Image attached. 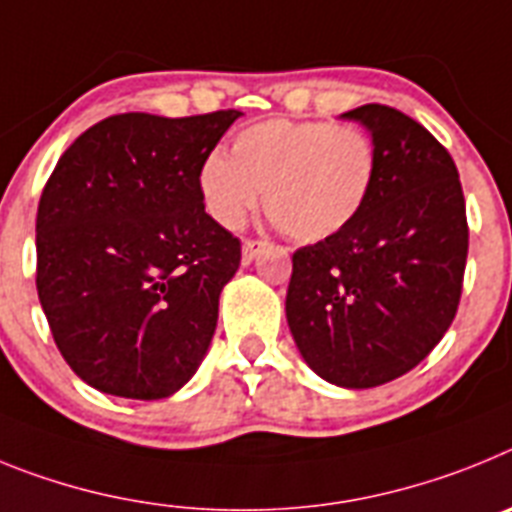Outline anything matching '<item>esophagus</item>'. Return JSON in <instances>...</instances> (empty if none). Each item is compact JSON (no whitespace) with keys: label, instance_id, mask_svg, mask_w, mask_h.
<instances>
[{"label":"esophagus","instance_id":"1","mask_svg":"<svg viewBox=\"0 0 512 512\" xmlns=\"http://www.w3.org/2000/svg\"><path fill=\"white\" fill-rule=\"evenodd\" d=\"M262 247H265L262 242H252V239H247V242L242 244V265H250V262L260 255Z\"/></svg>","mask_w":512,"mask_h":512}]
</instances>
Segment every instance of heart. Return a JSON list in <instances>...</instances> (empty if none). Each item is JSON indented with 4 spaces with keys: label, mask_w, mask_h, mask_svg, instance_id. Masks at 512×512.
Masks as SVG:
<instances>
[{
    "label": "heart",
    "mask_w": 512,
    "mask_h": 512,
    "mask_svg": "<svg viewBox=\"0 0 512 512\" xmlns=\"http://www.w3.org/2000/svg\"><path fill=\"white\" fill-rule=\"evenodd\" d=\"M376 146L361 128L273 118L234 136L231 157L211 151L198 172L203 206L224 229H239L260 203L288 237L324 242L348 229L371 198Z\"/></svg>",
    "instance_id": "obj_1"
}]
</instances>
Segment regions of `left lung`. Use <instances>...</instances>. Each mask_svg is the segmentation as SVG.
<instances>
[{
	"instance_id": "8db88e82",
	"label": "left lung",
	"mask_w": 512,
	"mask_h": 512,
	"mask_svg": "<svg viewBox=\"0 0 512 512\" xmlns=\"http://www.w3.org/2000/svg\"><path fill=\"white\" fill-rule=\"evenodd\" d=\"M340 118L376 146V182L345 231L293 255L286 319L306 366L342 389L399 379L451 327L469 229L451 154L428 128L386 105Z\"/></svg>"
}]
</instances>
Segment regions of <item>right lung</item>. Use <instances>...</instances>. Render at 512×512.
Instances as JSON below:
<instances>
[{
    "label": "right lung",
    "instance_id": "right-lung-1",
    "mask_svg": "<svg viewBox=\"0 0 512 512\" xmlns=\"http://www.w3.org/2000/svg\"><path fill=\"white\" fill-rule=\"evenodd\" d=\"M239 110L110 115L59 159L38 203V299L84 384L164 399L193 379L239 268L198 172Z\"/></svg>",
    "mask_w": 512,
    "mask_h": 512
}]
</instances>
